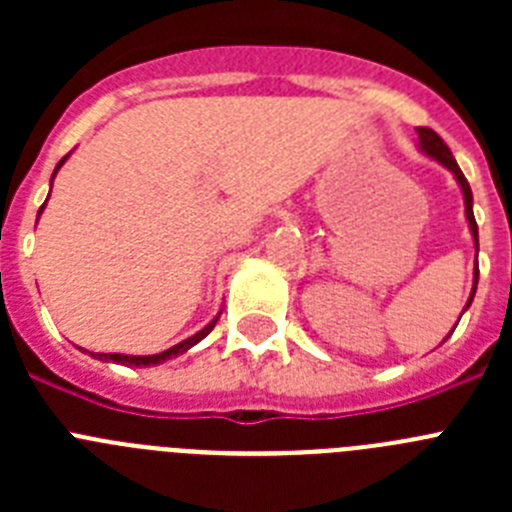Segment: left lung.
I'll return each mask as SVG.
<instances>
[{
  "label": "left lung",
  "instance_id": "obj_1",
  "mask_svg": "<svg viewBox=\"0 0 512 512\" xmlns=\"http://www.w3.org/2000/svg\"><path fill=\"white\" fill-rule=\"evenodd\" d=\"M418 146H420V151L425 153V156L436 158L438 164H443V166H446V169L451 171V174L456 176V182H459L461 192H464V212H467L469 230H472V235H474V246H477V251H479V233H477V220H474V212H472V189H469L467 176L461 174L459 164H456V158L451 156L449 146H446V143H443V140H441V135H438V133H433L431 128H418ZM477 279H479V266H474V287H472V295H469V300H467V307L472 305V300H474V292H477ZM467 307H464V310H467ZM461 315H464V312H461ZM454 328H456V325H454Z\"/></svg>",
  "mask_w": 512,
  "mask_h": 512
}]
</instances>
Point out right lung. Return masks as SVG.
Listing matches in <instances>:
<instances>
[{
    "instance_id": "obj_1",
    "label": "right lung",
    "mask_w": 512,
    "mask_h": 512,
    "mask_svg": "<svg viewBox=\"0 0 512 512\" xmlns=\"http://www.w3.org/2000/svg\"><path fill=\"white\" fill-rule=\"evenodd\" d=\"M66 158H69V156H63L61 161H58V166H56V171H53V176L58 174V169H61V166H63V161H66ZM51 187H53V179H51ZM45 202H48V200H45ZM43 207H45V205H43ZM43 207H40V212H43ZM217 318H220V315H217ZM217 318L212 320V323H207L205 328L200 330V333H194V336H189L187 341H182V343H176V346L166 348V351H161V354H153V356H128V354H92V356H94V359H99V361H115V364H125V366H156V364H161V361L171 359V356H179V354H184V351H189V348H192L194 343H200L202 338H205L207 333H210V330L215 328Z\"/></svg>"
}]
</instances>
